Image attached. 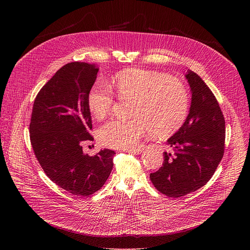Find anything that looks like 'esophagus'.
<instances>
[{
    "instance_id": "34e87169",
    "label": "esophagus",
    "mask_w": 250,
    "mask_h": 250,
    "mask_svg": "<svg viewBox=\"0 0 250 250\" xmlns=\"http://www.w3.org/2000/svg\"><path fill=\"white\" fill-rule=\"evenodd\" d=\"M125 151H126L127 153H133V154L139 155V154H141L143 152V149H141V148H132V149H126Z\"/></svg>"
}]
</instances>
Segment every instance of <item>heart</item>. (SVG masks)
I'll return each instance as SVG.
<instances>
[{
	"label": "heart",
	"mask_w": 250,
	"mask_h": 250,
	"mask_svg": "<svg viewBox=\"0 0 250 250\" xmlns=\"http://www.w3.org/2000/svg\"><path fill=\"white\" fill-rule=\"evenodd\" d=\"M111 88L122 100H132L130 120H113L98 129V140L105 147L126 149L137 146L151 130L153 137L165 139L185 124L189 110L188 91L178 79L168 74L132 68L112 78ZM90 112L97 120L110 113L114 96L102 82L95 83L87 96Z\"/></svg>",
	"instance_id": "b5f03b06"
}]
</instances>
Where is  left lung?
<instances>
[{"mask_svg": "<svg viewBox=\"0 0 250 250\" xmlns=\"http://www.w3.org/2000/svg\"><path fill=\"white\" fill-rule=\"evenodd\" d=\"M191 90L189 113L183 125L167 141L162 166L150 174L156 189L177 199L198 190L211 179L225 149V118L219 103L202 78L186 75Z\"/></svg>", "mask_w": 250, "mask_h": 250, "instance_id": "1", "label": "left lung"}]
</instances>
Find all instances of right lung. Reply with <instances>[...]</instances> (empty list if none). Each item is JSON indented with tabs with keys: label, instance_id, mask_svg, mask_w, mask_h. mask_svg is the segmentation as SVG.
Instances as JSON below:
<instances>
[{
	"label": "right lung",
	"instance_id": "right-lung-1",
	"mask_svg": "<svg viewBox=\"0 0 250 250\" xmlns=\"http://www.w3.org/2000/svg\"><path fill=\"white\" fill-rule=\"evenodd\" d=\"M98 73L95 64L74 62L62 67L35 97L29 134L32 149L47 177L77 196L99 190L113 166L114 151L83 153L93 141L87 96Z\"/></svg>",
	"mask_w": 250,
	"mask_h": 250
}]
</instances>
